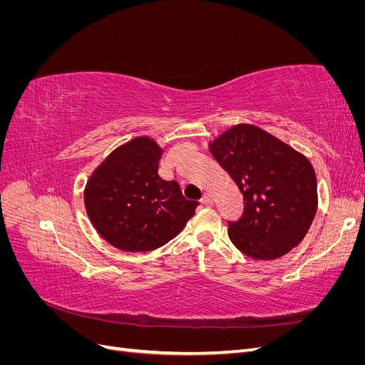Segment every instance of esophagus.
I'll list each match as a JSON object with an SVG mask.
<instances>
[{
    "label": "esophagus",
    "mask_w": 365,
    "mask_h": 365,
    "mask_svg": "<svg viewBox=\"0 0 365 365\" xmlns=\"http://www.w3.org/2000/svg\"><path fill=\"white\" fill-rule=\"evenodd\" d=\"M212 202H213V201H212V197H210V195H207V193L201 197V204H202L204 207L212 205Z\"/></svg>",
    "instance_id": "34e87169"
}]
</instances>
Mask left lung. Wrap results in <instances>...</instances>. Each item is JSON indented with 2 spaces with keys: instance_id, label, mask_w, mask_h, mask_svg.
<instances>
[{
  "instance_id": "left-lung-1",
  "label": "left lung",
  "mask_w": 365,
  "mask_h": 365,
  "mask_svg": "<svg viewBox=\"0 0 365 365\" xmlns=\"http://www.w3.org/2000/svg\"><path fill=\"white\" fill-rule=\"evenodd\" d=\"M210 152L244 196V213L228 220L233 245L248 257L271 260L300 244L317 212V178L309 160L251 125L228 129Z\"/></svg>"
}]
</instances>
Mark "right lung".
<instances>
[{"mask_svg": "<svg viewBox=\"0 0 365 365\" xmlns=\"http://www.w3.org/2000/svg\"><path fill=\"white\" fill-rule=\"evenodd\" d=\"M161 149L140 137L115 149L93 173L85 189L91 224L106 242L123 251L163 247L195 215L180 184L158 175Z\"/></svg>", "mask_w": 365, "mask_h": 365, "instance_id": "obj_1", "label": "right lung"}]
</instances>
